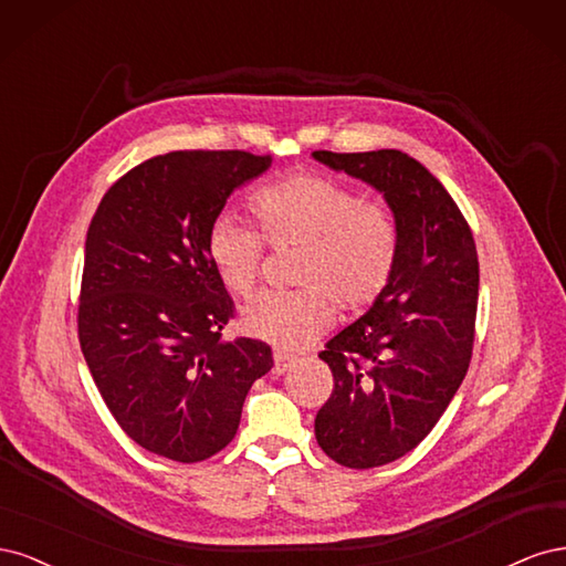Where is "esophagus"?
<instances>
[{
  "mask_svg": "<svg viewBox=\"0 0 566 566\" xmlns=\"http://www.w3.org/2000/svg\"><path fill=\"white\" fill-rule=\"evenodd\" d=\"M293 364H295V356H293V354L281 352V349L273 352V373H276V375L285 373Z\"/></svg>",
  "mask_w": 566,
  "mask_h": 566,
  "instance_id": "1",
  "label": "esophagus"
}]
</instances>
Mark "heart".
I'll return each instance as SVG.
<instances>
[{"mask_svg": "<svg viewBox=\"0 0 566 566\" xmlns=\"http://www.w3.org/2000/svg\"><path fill=\"white\" fill-rule=\"evenodd\" d=\"M260 231L217 217L208 254L233 295L252 297L262 281L266 243L302 245L293 281L302 287L256 297L243 310V328L279 347L312 345L335 318L361 314L389 287L399 262V219L387 202L366 200L354 186L321 172H293L252 193Z\"/></svg>", "mask_w": 566, "mask_h": 566, "instance_id": "obj_1", "label": "heart"}]
</instances>
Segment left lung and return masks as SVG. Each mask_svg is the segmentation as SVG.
<instances>
[{"label": "left lung", "instance_id": "1", "mask_svg": "<svg viewBox=\"0 0 566 566\" xmlns=\"http://www.w3.org/2000/svg\"><path fill=\"white\" fill-rule=\"evenodd\" d=\"M314 158L378 188L399 219V262L385 295L318 354L335 380L316 413L318 447L345 468H380L432 432L470 368L476 245L447 188L406 153Z\"/></svg>", "mask_w": 566, "mask_h": 566}]
</instances>
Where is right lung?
I'll return each instance as SVG.
<instances>
[{
	"label": "right lung",
	"instance_id": "obj_1",
	"mask_svg": "<svg viewBox=\"0 0 566 566\" xmlns=\"http://www.w3.org/2000/svg\"><path fill=\"white\" fill-rule=\"evenodd\" d=\"M271 156L172 150L101 198L84 243L77 335L108 410L142 449L200 462L235 437L243 401L271 370L262 339H221L233 300L208 231L233 188Z\"/></svg>",
	"mask_w": 566,
	"mask_h": 566
}]
</instances>
